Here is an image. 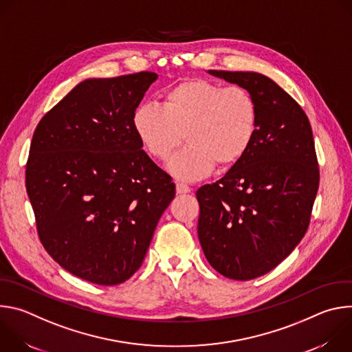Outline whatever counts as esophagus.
I'll return each mask as SVG.
<instances>
[{"mask_svg": "<svg viewBox=\"0 0 352 352\" xmlns=\"http://www.w3.org/2000/svg\"><path fill=\"white\" fill-rule=\"evenodd\" d=\"M190 188L184 182H177V193H189Z\"/></svg>", "mask_w": 352, "mask_h": 352, "instance_id": "obj_1", "label": "esophagus"}]
</instances>
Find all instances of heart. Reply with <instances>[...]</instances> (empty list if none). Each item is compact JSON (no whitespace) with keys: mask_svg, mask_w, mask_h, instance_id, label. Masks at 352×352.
Listing matches in <instances>:
<instances>
[{"mask_svg":"<svg viewBox=\"0 0 352 352\" xmlns=\"http://www.w3.org/2000/svg\"><path fill=\"white\" fill-rule=\"evenodd\" d=\"M258 120L256 100L248 89L195 78L168 89L162 106H140L133 129L146 152L160 162L173 156L185 135L188 146L168 168L179 179L195 181L214 164H236L255 139Z\"/></svg>","mask_w":352,"mask_h":352,"instance_id":"obj_1","label":"heart"}]
</instances>
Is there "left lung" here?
I'll return each instance as SVG.
<instances>
[{
  "label": "left lung",
  "instance_id": "obj_1",
  "mask_svg": "<svg viewBox=\"0 0 352 352\" xmlns=\"http://www.w3.org/2000/svg\"><path fill=\"white\" fill-rule=\"evenodd\" d=\"M248 89L259 120L246 155L196 192L197 235L214 270L252 280L280 265L304 238L319 188L312 128L276 82L256 72L209 71Z\"/></svg>",
  "mask_w": 352,
  "mask_h": 352
}]
</instances>
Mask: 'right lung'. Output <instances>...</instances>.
I'll return each instance as SVG.
<instances>
[{
    "instance_id": "right-lung-1",
    "label": "right lung",
    "mask_w": 352,
    "mask_h": 352,
    "mask_svg": "<svg viewBox=\"0 0 352 352\" xmlns=\"http://www.w3.org/2000/svg\"><path fill=\"white\" fill-rule=\"evenodd\" d=\"M157 74L87 79L37 124L26 190L44 249L74 276L100 285L128 280L175 196L150 159L133 114Z\"/></svg>"
}]
</instances>
